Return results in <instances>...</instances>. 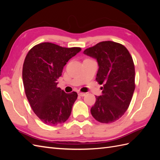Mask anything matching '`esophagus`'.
Masks as SVG:
<instances>
[{
    "label": "esophagus",
    "mask_w": 160,
    "mask_h": 160,
    "mask_svg": "<svg viewBox=\"0 0 160 160\" xmlns=\"http://www.w3.org/2000/svg\"><path fill=\"white\" fill-rule=\"evenodd\" d=\"M78 96H81V97H83V96H85V93H81V92H80V93H78Z\"/></svg>",
    "instance_id": "esophagus-1"
}]
</instances>
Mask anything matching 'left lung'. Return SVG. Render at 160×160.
Returning a JSON list of instances; mask_svg holds the SVG:
<instances>
[{
	"mask_svg": "<svg viewBox=\"0 0 160 160\" xmlns=\"http://www.w3.org/2000/svg\"><path fill=\"white\" fill-rule=\"evenodd\" d=\"M96 58L98 69L96 80L101 87L102 96H96L91 108L93 117L101 123L119 120L128 109L133 94L135 67L130 53L122 44L103 41L84 51Z\"/></svg>",
	"mask_w": 160,
	"mask_h": 160,
	"instance_id": "8db88e82",
	"label": "left lung"
}]
</instances>
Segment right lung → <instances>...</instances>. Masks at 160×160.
<instances>
[{
  "mask_svg": "<svg viewBox=\"0 0 160 160\" xmlns=\"http://www.w3.org/2000/svg\"><path fill=\"white\" fill-rule=\"evenodd\" d=\"M80 51V47L42 42L27 54L22 67L24 88L32 110L43 123L56 126L69 118L78 94L66 93L57 87V80L69 60Z\"/></svg>",
  "mask_w": 160,
  "mask_h": 160,
  "instance_id": "right-lung-1",
  "label": "right lung"
}]
</instances>
